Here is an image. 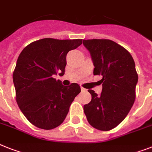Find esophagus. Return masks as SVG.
Instances as JSON below:
<instances>
[{
	"instance_id": "34e87169",
	"label": "esophagus",
	"mask_w": 152,
	"mask_h": 152,
	"mask_svg": "<svg viewBox=\"0 0 152 152\" xmlns=\"http://www.w3.org/2000/svg\"><path fill=\"white\" fill-rule=\"evenodd\" d=\"M81 91H87V89H86V88H84V87H82V86H81Z\"/></svg>"
}]
</instances>
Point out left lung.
I'll return each mask as SVG.
<instances>
[{
    "instance_id": "obj_1",
    "label": "left lung",
    "mask_w": 152,
    "mask_h": 152,
    "mask_svg": "<svg viewBox=\"0 0 152 152\" xmlns=\"http://www.w3.org/2000/svg\"><path fill=\"white\" fill-rule=\"evenodd\" d=\"M91 53L94 75H102L100 96L88 89L91 100L84 106L88 122L94 128L108 131L125 119L134 105L138 75L132 56L110 39L83 40Z\"/></svg>"
}]
</instances>
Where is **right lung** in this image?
Wrapping results in <instances>:
<instances>
[{
	"mask_svg": "<svg viewBox=\"0 0 152 152\" xmlns=\"http://www.w3.org/2000/svg\"><path fill=\"white\" fill-rule=\"evenodd\" d=\"M82 39L36 40L21 52L13 72L18 106L34 126L51 130L65 120L75 98L81 92L77 83L64 86L53 75H64L66 56Z\"/></svg>",
	"mask_w": 152,
	"mask_h": 152,
	"instance_id": "1",
	"label": "right lung"
}]
</instances>
